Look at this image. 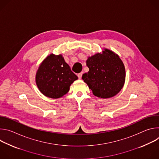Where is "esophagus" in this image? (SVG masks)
Returning a JSON list of instances; mask_svg holds the SVG:
<instances>
[{"label": "esophagus", "instance_id": "1", "mask_svg": "<svg viewBox=\"0 0 159 159\" xmlns=\"http://www.w3.org/2000/svg\"><path fill=\"white\" fill-rule=\"evenodd\" d=\"M82 74H83V73L82 72H80V73H79V74H78V75H77V76H78V77H79V79H81L82 78Z\"/></svg>", "mask_w": 159, "mask_h": 159}]
</instances>
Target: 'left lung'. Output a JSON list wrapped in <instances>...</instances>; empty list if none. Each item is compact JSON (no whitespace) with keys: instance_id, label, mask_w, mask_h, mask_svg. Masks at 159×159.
Instances as JSON below:
<instances>
[{"instance_id":"obj_1","label":"left lung","mask_w":159,"mask_h":159,"mask_svg":"<svg viewBox=\"0 0 159 159\" xmlns=\"http://www.w3.org/2000/svg\"><path fill=\"white\" fill-rule=\"evenodd\" d=\"M86 65L89 69L82 78L95 96L107 99L116 96L123 87L125 67L119 55L109 49L89 57Z\"/></svg>"}]
</instances>
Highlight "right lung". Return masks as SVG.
<instances>
[{
    "label": "right lung",
    "mask_w": 159,
    "mask_h": 159,
    "mask_svg": "<svg viewBox=\"0 0 159 159\" xmlns=\"http://www.w3.org/2000/svg\"><path fill=\"white\" fill-rule=\"evenodd\" d=\"M77 76L62 55L51 53L41 62L36 74V84L39 91L52 99L63 97L70 90V86Z\"/></svg>",
    "instance_id": "add662e5"
}]
</instances>
